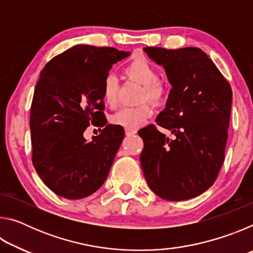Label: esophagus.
<instances>
[{
	"instance_id": "34e87169",
	"label": "esophagus",
	"mask_w": 253,
	"mask_h": 253,
	"mask_svg": "<svg viewBox=\"0 0 253 253\" xmlns=\"http://www.w3.org/2000/svg\"><path fill=\"white\" fill-rule=\"evenodd\" d=\"M125 134H126L127 136H132V135L137 134V130H135V129H128V128H126V129H125Z\"/></svg>"
}]
</instances>
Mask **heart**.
<instances>
[{
  "mask_svg": "<svg viewBox=\"0 0 253 253\" xmlns=\"http://www.w3.org/2000/svg\"><path fill=\"white\" fill-rule=\"evenodd\" d=\"M126 72L137 83L144 85L142 100L160 102L164 97L165 89L158 81L155 68L145 58H137L126 67ZM102 97L111 108L118 104V80L114 74H107L102 81ZM152 108L147 104L136 107H124L111 117V123L126 129H137L152 116Z\"/></svg>",
  "mask_w": 253,
  "mask_h": 253,
  "instance_id": "b5f03b06",
  "label": "heart"
}]
</instances>
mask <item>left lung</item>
Segmentation results:
<instances>
[{
    "instance_id": "left-lung-1",
    "label": "left lung",
    "mask_w": 253,
    "mask_h": 253,
    "mask_svg": "<svg viewBox=\"0 0 253 253\" xmlns=\"http://www.w3.org/2000/svg\"><path fill=\"white\" fill-rule=\"evenodd\" d=\"M164 67L172 89L154 126L138 131L144 140L140 164L148 186L160 198L184 201L212 186L224 161L232 90L208 54L199 48H144Z\"/></svg>"
}]
</instances>
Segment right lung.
Returning <instances> with one entry per match:
<instances>
[{
	"label": "right lung",
	"mask_w": 253,
	"mask_h": 253,
	"mask_svg": "<svg viewBox=\"0 0 253 253\" xmlns=\"http://www.w3.org/2000/svg\"><path fill=\"white\" fill-rule=\"evenodd\" d=\"M129 51L78 44L54 57L41 71L34 90L30 128L32 162L51 191L69 200L87 198L106 181L125 136L107 125L102 81ZM92 122L105 128L87 142Z\"/></svg>",
	"instance_id": "add662e5"
}]
</instances>
